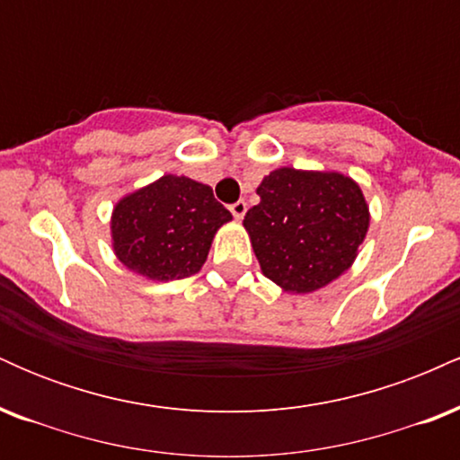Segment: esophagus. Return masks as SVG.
Wrapping results in <instances>:
<instances>
[{
    "label": "esophagus",
    "mask_w": 460,
    "mask_h": 460,
    "mask_svg": "<svg viewBox=\"0 0 460 460\" xmlns=\"http://www.w3.org/2000/svg\"><path fill=\"white\" fill-rule=\"evenodd\" d=\"M231 214H234V218H237V220H242L244 218V214H246V203L244 200H235L234 205H231Z\"/></svg>",
    "instance_id": "34e87169"
}]
</instances>
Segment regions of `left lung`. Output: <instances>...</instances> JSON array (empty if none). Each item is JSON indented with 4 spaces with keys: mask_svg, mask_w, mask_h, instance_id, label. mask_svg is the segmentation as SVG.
Listing matches in <instances>:
<instances>
[{
    "mask_svg": "<svg viewBox=\"0 0 460 460\" xmlns=\"http://www.w3.org/2000/svg\"><path fill=\"white\" fill-rule=\"evenodd\" d=\"M244 226L268 279L288 292H314L348 270L367 234L361 188L340 172L279 168L257 188Z\"/></svg>",
    "mask_w": 460,
    "mask_h": 460,
    "instance_id": "1",
    "label": "left lung"
}]
</instances>
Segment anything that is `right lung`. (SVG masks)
<instances>
[{"label":"right lung","instance_id":"right-lung-1","mask_svg":"<svg viewBox=\"0 0 460 460\" xmlns=\"http://www.w3.org/2000/svg\"><path fill=\"white\" fill-rule=\"evenodd\" d=\"M231 212L209 186L164 175L120 200L112 216L114 252L129 270L153 281L199 272L218 226Z\"/></svg>","mask_w":460,"mask_h":460}]
</instances>
